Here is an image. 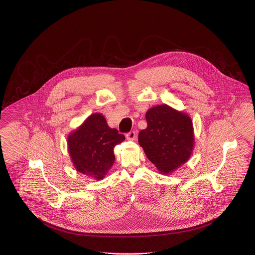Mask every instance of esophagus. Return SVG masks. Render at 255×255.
<instances>
[{
  "label": "esophagus",
  "mask_w": 255,
  "mask_h": 255,
  "mask_svg": "<svg viewBox=\"0 0 255 255\" xmlns=\"http://www.w3.org/2000/svg\"><path fill=\"white\" fill-rule=\"evenodd\" d=\"M126 137H127V139H129V140H134L135 137H136L135 132H134V131H131V132L126 133Z\"/></svg>",
  "instance_id": "1"
}]
</instances>
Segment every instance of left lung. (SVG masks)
<instances>
[{
    "label": "left lung",
    "instance_id": "1",
    "mask_svg": "<svg viewBox=\"0 0 255 255\" xmlns=\"http://www.w3.org/2000/svg\"><path fill=\"white\" fill-rule=\"evenodd\" d=\"M145 117L147 128L138 133V143L160 173H173L193 152V122L187 114L167 104L149 109Z\"/></svg>",
    "mask_w": 255,
    "mask_h": 255
}]
</instances>
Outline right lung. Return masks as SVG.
Instances as JSON below:
<instances>
[{
  "instance_id": "add662e5",
  "label": "right lung",
  "mask_w": 255,
  "mask_h": 255,
  "mask_svg": "<svg viewBox=\"0 0 255 255\" xmlns=\"http://www.w3.org/2000/svg\"><path fill=\"white\" fill-rule=\"evenodd\" d=\"M124 139L123 133L108 126L102 114H92L67 138L75 169L97 180L102 179L115 161L114 147Z\"/></svg>"
}]
</instances>
